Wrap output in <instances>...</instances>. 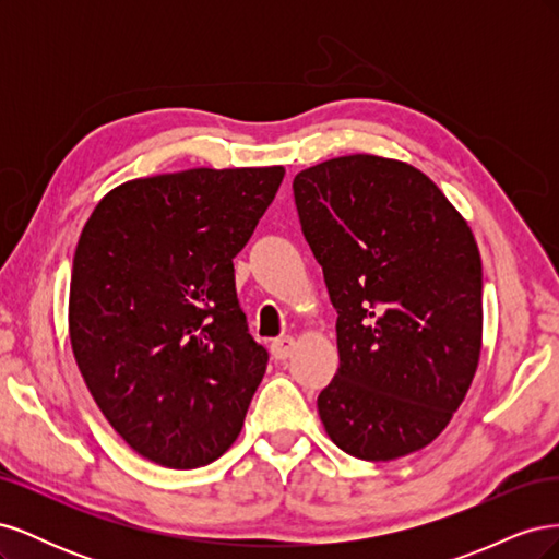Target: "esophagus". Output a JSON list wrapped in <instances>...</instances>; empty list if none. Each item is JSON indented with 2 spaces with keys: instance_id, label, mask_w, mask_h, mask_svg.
<instances>
[{
  "instance_id": "1",
  "label": "esophagus",
  "mask_w": 559,
  "mask_h": 559,
  "mask_svg": "<svg viewBox=\"0 0 559 559\" xmlns=\"http://www.w3.org/2000/svg\"><path fill=\"white\" fill-rule=\"evenodd\" d=\"M294 347H296V343H294L292 335H280V337H275L273 343H270V352H273V357H275L277 361L289 359Z\"/></svg>"
}]
</instances>
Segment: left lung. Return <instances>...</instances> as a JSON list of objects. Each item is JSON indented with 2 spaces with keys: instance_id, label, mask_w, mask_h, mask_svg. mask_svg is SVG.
Here are the masks:
<instances>
[{
  "instance_id": "8db88e82",
  "label": "left lung",
  "mask_w": 559,
  "mask_h": 559,
  "mask_svg": "<svg viewBox=\"0 0 559 559\" xmlns=\"http://www.w3.org/2000/svg\"><path fill=\"white\" fill-rule=\"evenodd\" d=\"M302 235L337 312L341 366L317 411L366 462L427 448L483 349V263L466 218L417 167L370 154L294 179Z\"/></svg>"
}]
</instances>
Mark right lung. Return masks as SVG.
I'll use <instances>...</instances> for the list:
<instances>
[{"label": "right lung", "instance_id": "1", "mask_svg": "<svg viewBox=\"0 0 559 559\" xmlns=\"http://www.w3.org/2000/svg\"><path fill=\"white\" fill-rule=\"evenodd\" d=\"M282 179V165L132 179L81 230L74 359L114 431L148 462L205 466L242 431L267 352L247 331L233 259Z\"/></svg>", "mask_w": 559, "mask_h": 559}]
</instances>
